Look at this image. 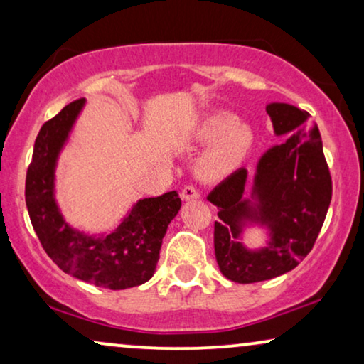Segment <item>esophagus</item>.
Listing matches in <instances>:
<instances>
[{
    "label": "esophagus",
    "instance_id": "1",
    "mask_svg": "<svg viewBox=\"0 0 364 364\" xmlns=\"http://www.w3.org/2000/svg\"><path fill=\"white\" fill-rule=\"evenodd\" d=\"M182 198L183 200H197V198H200V192L197 187L187 186L182 188Z\"/></svg>",
    "mask_w": 364,
    "mask_h": 364
}]
</instances>
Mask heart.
Returning a JSON list of instances; mask_svg holds the SVG:
<instances>
[{
    "label": "heart",
    "instance_id": "obj_1",
    "mask_svg": "<svg viewBox=\"0 0 364 364\" xmlns=\"http://www.w3.org/2000/svg\"><path fill=\"white\" fill-rule=\"evenodd\" d=\"M192 139L198 144H208L197 162L198 177L218 181L245 161L253 146V131L247 122L235 121L232 114L218 111L193 124Z\"/></svg>",
    "mask_w": 364,
    "mask_h": 364
}]
</instances>
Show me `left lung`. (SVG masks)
<instances>
[{
    "label": "left lung",
    "mask_w": 364,
    "mask_h": 364,
    "mask_svg": "<svg viewBox=\"0 0 364 364\" xmlns=\"http://www.w3.org/2000/svg\"><path fill=\"white\" fill-rule=\"evenodd\" d=\"M277 136L257 164L250 198L243 197L248 172L238 168L208 193L218 208L213 247L222 275L235 283L270 280L290 272L311 252L331 202V176L316 124L310 114L285 102L267 106ZM248 225L267 228L265 247L241 243Z\"/></svg>",
    "instance_id": "8db88e82"
}]
</instances>
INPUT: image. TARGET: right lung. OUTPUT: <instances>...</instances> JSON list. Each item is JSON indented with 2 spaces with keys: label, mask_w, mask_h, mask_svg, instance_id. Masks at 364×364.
Instances as JSON below:
<instances>
[{
  "label": "right lung",
  "mask_w": 364,
  "mask_h": 364,
  "mask_svg": "<svg viewBox=\"0 0 364 364\" xmlns=\"http://www.w3.org/2000/svg\"><path fill=\"white\" fill-rule=\"evenodd\" d=\"M86 99L68 104L43 124L26 173V207L49 258L64 273L109 290H126L151 280L168 223L181 210L176 191L141 198L107 235H87L64 220L54 198L59 152Z\"/></svg>",
  "instance_id": "1"
}]
</instances>
